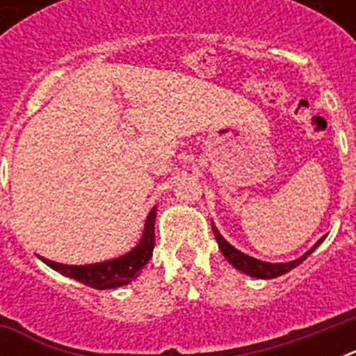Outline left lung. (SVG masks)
<instances>
[{
    "instance_id": "obj_1",
    "label": "left lung",
    "mask_w": 356,
    "mask_h": 356,
    "mask_svg": "<svg viewBox=\"0 0 356 356\" xmlns=\"http://www.w3.org/2000/svg\"><path fill=\"white\" fill-rule=\"evenodd\" d=\"M212 231H214L218 245H220V249H222L223 257L227 259L229 264H233L238 271H242V273H245V275L249 277H254V279H275V277L282 275V273H288V271L293 270L296 266L301 264V262H303V260L307 259V257H309V254L312 253V251H314V249L323 242V240H325V236L320 238V240H318V242H316L314 245H312V248L303 254V257H299V259L296 260H290V262H264V260L249 257V254L242 253V251L234 248V245H231V243L222 236V233L218 231L214 222H212Z\"/></svg>"
}]
</instances>
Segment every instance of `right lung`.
Instances as JSON below:
<instances>
[{
  "instance_id": "add662e5",
  "label": "right lung",
  "mask_w": 356,
  "mask_h": 356,
  "mask_svg": "<svg viewBox=\"0 0 356 356\" xmlns=\"http://www.w3.org/2000/svg\"><path fill=\"white\" fill-rule=\"evenodd\" d=\"M155 220H156V207L151 209L145 220L144 233L140 242L134 245L129 253L116 257V259L103 260L96 264H60L53 262L38 254V259L47 264L51 270L63 273V275L83 282L86 286L96 288V290H111V288L125 286L129 282L140 275V271L147 262H149L153 248H155Z\"/></svg>"
}]
</instances>
